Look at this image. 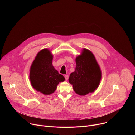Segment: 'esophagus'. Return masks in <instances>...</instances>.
Returning a JSON list of instances; mask_svg holds the SVG:
<instances>
[{
	"label": "esophagus",
	"instance_id": "34e87169",
	"mask_svg": "<svg viewBox=\"0 0 135 135\" xmlns=\"http://www.w3.org/2000/svg\"><path fill=\"white\" fill-rule=\"evenodd\" d=\"M65 80H66V81H67L68 80V78H69V76H68V75H67V74H66V75H65Z\"/></svg>",
	"mask_w": 135,
	"mask_h": 135
}]
</instances>
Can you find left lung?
Wrapping results in <instances>:
<instances>
[{
  "mask_svg": "<svg viewBox=\"0 0 135 135\" xmlns=\"http://www.w3.org/2000/svg\"><path fill=\"white\" fill-rule=\"evenodd\" d=\"M75 70L70 74L69 83L74 91L80 95L93 92L98 87L102 73L94 56L89 50L84 49L81 55L76 58Z\"/></svg>",
  "mask_w": 135,
  "mask_h": 135,
  "instance_id": "1",
  "label": "left lung"
}]
</instances>
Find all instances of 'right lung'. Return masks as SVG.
Returning a JSON list of instances; mask_svg holds the SVG:
<instances>
[{
  "label": "right lung",
  "instance_id": "right-lung-1",
  "mask_svg": "<svg viewBox=\"0 0 135 135\" xmlns=\"http://www.w3.org/2000/svg\"><path fill=\"white\" fill-rule=\"evenodd\" d=\"M53 55L50 51L43 49L38 53L30 68V80L31 85L37 91L44 94L53 93L57 85L65 81L52 65Z\"/></svg>",
  "mask_w": 135,
  "mask_h": 135
}]
</instances>
